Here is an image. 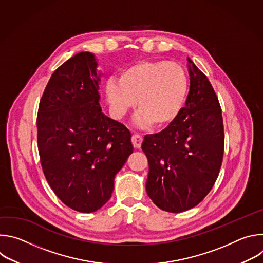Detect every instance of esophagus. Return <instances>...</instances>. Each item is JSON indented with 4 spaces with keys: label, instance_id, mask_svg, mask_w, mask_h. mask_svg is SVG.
<instances>
[{
    "label": "esophagus",
    "instance_id": "esophagus-1",
    "mask_svg": "<svg viewBox=\"0 0 263 263\" xmlns=\"http://www.w3.org/2000/svg\"><path fill=\"white\" fill-rule=\"evenodd\" d=\"M131 140H132L133 146H134L135 148H139V147L141 146L142 137H141L140 135H138V134H134V135H132V138H131Z\"/></svg>",
    "mask_w": 263,
    "mask_h": 263
}]
</instances>
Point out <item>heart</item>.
<instances>
[{
	"mask_svg": "<svg viewBox=\"0 0 263 263\" xmlns=\"http://www.w3.org/2000/svg\"><path fill=\"white\" fill-rule=\"evenodd\" d=\"M187 91V78L176 62L143 61L125 69L118 82L106 85L107 98L118 114L126 112L133 103L139 114L136 124L162 127L175 120Z\"/></svg>",
	"mask_w": 263,
	"mask_h": 263,
	"instance_id": "heart-1",
	"label": "heart"
}]
</instances>
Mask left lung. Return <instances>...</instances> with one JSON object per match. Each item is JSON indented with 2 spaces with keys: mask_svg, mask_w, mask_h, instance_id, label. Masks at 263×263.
I'll use <instances>...</instances> for the list:
<instances>
[{
  "mask_svg": "<svg viewBox=\"0 0 263 263\" xmlns=\"http://www.w3.org/2000/svg\"><path fill=\"white\" fill-rule=\"evenodd\" d=\"M189 60L185 106L161 132L144 136L147 196L160 209L179 213L197 206L212 190L223 156L221 108L208 78Z\"/></svg>",
  "mask_w": 263,
  "mask_h": 263,
  "instance_id": "1",
  "label": "left lung"
}]
</instances>
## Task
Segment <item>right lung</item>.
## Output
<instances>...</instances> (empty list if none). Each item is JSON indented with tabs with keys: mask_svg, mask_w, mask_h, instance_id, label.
<instances>
[{
	"mask_svg": "<svg viewBox=\"0 0 263 263\" xmlns=\"http://www.w3.org/2000/svg\"><path fill=\"white\" fill-rule=\"evenodd\" d=\"M97 60L81 52L50 78L37 114V144L45 177L67 207L83 213L110 198L115 177L133 152L130 131L100 106Z\"/></svg>",
	"mask_w": 263,
	"mask_h": 263,
	"instance_id": "right-lung-1",
	"label": "right lung"
}]
</instances>
